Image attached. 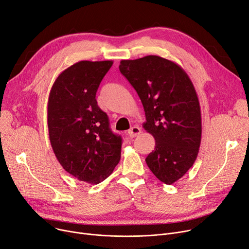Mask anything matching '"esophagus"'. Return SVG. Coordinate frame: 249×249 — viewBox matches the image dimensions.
Listing matches in <instances>:
<instances>
[{
	"label": "esophagus",
	"instance_id": "1",
	"mask_svg": "<svg viewBox=\"0 0 249 249\" xmlns=\"http://www.w3.org/2000/svg\"><path fill=\"white\" fill-rule=\"evenodd\" d=\"M141 133V129L138 127V126H134L132 127L129 131H128V135L131 137V138H134L136 137L137 135H139Z\"/></svg>",
	"mask_w": 249,
	"mask_h": 249
}]
</instances>
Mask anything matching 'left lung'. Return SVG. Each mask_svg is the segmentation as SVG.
<instances>
[{
  "label": "left lung",
  "mask_w": 249,
  "mask_h": 249,
  "mask_svg": "<svg viewBox=\"0 0 249 249\" xmlns=\"http://www.w3.org/2000/svg\"><path fill=\"white\" fill-rule=\"evenodd\" d=\"M120 72L136 90L146 122L143 128L155 139L145 161L165 184H173L194 164L201 143V111L187 73L159 56L122 60Z\"/></svg>",
  "instance_id": "left-lung-1"
}]
</instances>
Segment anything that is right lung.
<instances>
[{
  "label": "right lung",
  "mask_w": 249,
  "mask_h": 249,
  "mask_svg": "<svg viewBox=\"0 0 249 249\" xmlns=\"http://www.w3.org/2000/svg\"><path fill=\"white\" fill-rule=\"evenodd\" d=\"M113 61H80L55 80L48 100L49 138L61 166L80 181L98 184L121 157V136L109 127L96 92Z\"/></svg>",
  "instance_id": "add662e5"
}]
</instances>
